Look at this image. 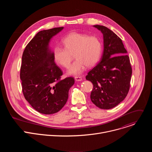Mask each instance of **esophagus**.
I'll list each match as a JSON object with an SVG mask.
<instances>
[{
    "mask_svg": "<svg viewBox=\"0 0 152 152\" xmlns=\"http://www.w3.org/2000/svg\"><path fill=\"white\" fill-rule=\"evenodd\" d=\"M75 79L76 81H81L82 80V78L80 76H75Z\"/></svg>",
    "mask_w": 152,
    "mask_h": 152,
    "instance_id": "obj_1",
    "label": "esophagus"
}]
</instances>
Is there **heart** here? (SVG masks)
<instances>
[{
  "label": "heart",
  "instance_id": "heart-1",
  "mask_svg": "<svg viewBox=\"0 0 152 152\" xmlns=\"http://www.w3.org/2000/svg\"><path fill=\"white\" fill-rule=\"evenodd\" d=\"M64 48L56 46L53 49L55 61L64 68H68L73 59L76 60L68 70L73 75L81 74L88 67L93 66L100 59L102 45L95 36L73 32L62 39Z\"/></svg>",
  "mask_w": 152,
  "mask_h": 152
}]
</instances>
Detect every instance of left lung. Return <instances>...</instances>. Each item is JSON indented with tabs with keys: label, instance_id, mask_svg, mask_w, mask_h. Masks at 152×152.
I'll use <instances>...</instances> for the list:
<instances>
[{
	"label": "left lung",
	"instance_id": "left-lung-1",
	"mask_svg": "<svg viewBox=\"0 0 152 152\" xmlns=\"http://www.w3.org/2000/svg\"><path fill=\"white\" fill-rule=\"evenodd\" d=\"M103 36V51L97 66L86 79L93 84L91 102L98 107L110 110L126 97L130 88L132 67L122 40L104 26L94 25Z\"/></svg>",
	"mask_w": 152,
	"mask_h": 152
}]
</instances>
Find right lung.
Masks as SVG:
<instances>
[{
  "instance_id": "obj_1",
  "label": "right lung",
  "mask_w": 152,
  "mask_h": 152,
  "mask_svg": "<svg viewBox=\"0 0 152 152\" xmlns=\"http://www.w3.org/2000/svg\"><path fill=\"white\" fill-rule=\"evenodd\" d=\"M63 29L39 31L23 53L20 74L22 91L32 107L41 114L59 111L66 104L69 91L75 83L72 77L61 79L62 72L56 65L49 46L51 38Z\"/></svg>"
}]
</instances>
